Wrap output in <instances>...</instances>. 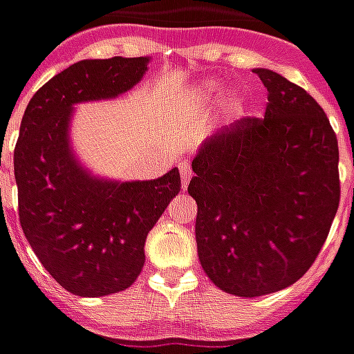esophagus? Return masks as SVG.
Returning a JSON list of instances; mask_svg holds the SVG:
<instances>
[{
	"label": "esophagus",
	"mask_w": 354,
	"mask_h": 354,
	"mask_svg": "<svg viewBox=\"0 0 354 354\" xmlns=\"http://www.w3.org/2000/svg\"><path fill=\"white\" fill-rule=\"evenodd\" d=\"M178 169H180V176H182V185H187L189 184V180H192L193 172H192V167H189V162L187 161H182L178 165Z\"/></svg>",
	"instance_id": "1"
}]
</instances>
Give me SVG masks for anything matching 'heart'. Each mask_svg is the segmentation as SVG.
I'll use <instances>...</instances> for the list:
<instances>
[{
    "label": "heart",
    "mask_w": 354,
    "mask_h": 354,
    "mask_svg": "<svg viewBox=\"0 0 354 354\" xmlns=\"http://www.w3.org/2000/svg\"><path fill=\"white\" fill-rule=\"evenodd\" d=\"M222 93V85L218 83V81H207L203 88H201V96L203 98H214L218 94ZM246 98L243 94H233L230 98V109L233 113H241L243 109H245Z\"/></svg>",
    "instance_id": "heart-1"
}]
</instances>
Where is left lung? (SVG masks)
<instances>
[{
    "mask_svg": "<svg viewBox=\"0 0 354 354\" xmlns=\"http://www.w3.org/2000/svg\"><path fill=\"white\" fill-rule=\"evenodd\" d=\"M263 117H243L207 140L187 192L197 203V252L218 288L256 297L286 288L315 263L339 207V149L305 88L254 70Z\"/></svg>",
    "mask_w": 354,
    "mask_h": 354,
    "instance_id": "8db88e82",
    "label": "left lung"
}]
</instances>
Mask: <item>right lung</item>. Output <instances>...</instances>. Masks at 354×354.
<instances>
[{"mask_svg": "<svg viewBox=\"0 0 354 354\" xmlns=\"http://www.w3.org/2000/svg\"><path fill=\"white\" fill-rule=\"evenodd\" d=\"M149 58L81 60L28 104L15 146L19 220L41 266L68 292L98 297L129 288L151 231L182 182L172 169L146 182L88 176L73 159L68 124L77 102L113 98L146 73Z\"/></svg>", "mask_w": 354, "mask_h": 354, "instance_id": "obj_1", "label": "right lung"}]
</instances>
